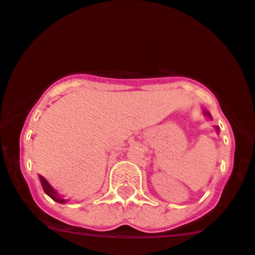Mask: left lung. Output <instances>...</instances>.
<instances>
[{
  "mask_svg": "<svg viewBox=\"0 0 255 255\" xmlns=\"http://www.w3.org/2000/svg\"><path fill=\"white\" fill-rule=\"evenodd\" d=\"M205 115H208V116H209V117H211V115H209L208 113H207V111H205ZM217 129H218V128H217Z\"/></svg>",
  "mask_w": 255,
  "mask_h": 255,
  "instance_id": "8db88e82",
  "label": "left lung"
}]
</instances>
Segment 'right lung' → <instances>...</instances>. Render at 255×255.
<instances>
[{
  "instance_id": "add662e5",
  "label": "right lung",
  "mask_w": 255,
  "mask_h": 255,
  "mask_svg": "<svg viewBox=\"0 0 255 255\" xmlns=\"http://www.w3.org/2000/svg\"><path fill=\"white\" fill-rule=\"evenodd\" d=\"M40 180H41L42 187H43L44 192H46V194L48 195L49 197L52 198V200L57 201V202H59V203H64V202H65L66 200H64V198L59 197V195L57 194V191H55V190L53 189V187L49 185V184H48V181H47L46 179H44L43 177H41V175H40Z\"/></svg>"
}]
</instances>
